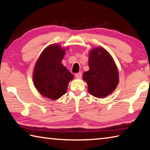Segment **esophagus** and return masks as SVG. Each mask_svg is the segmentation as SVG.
<instances>
[{
    "label": "esophagus",
    "instance_id": "1",
    "mask_svg": "<svg viewBox=\"0 0 150 150\" xmlns=\"http://www.w3.org/2000/svg\"><path fill=\"white\" fill-rule=\"evenodd\" d=\"M75 76L76 78H78V79H80L81 78H82V72H78V73H76L75 74Z\"/></svg>",
    "mask_w": 150,
    "mask_h": 150
}]
</instances>
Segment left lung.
Listing matches in <instances>:
<instances>
[{
    "label": "left lung",
    "instance_id": "obj_1",
    "mask_svg": "<svg viewBox=\"0 0 150 150\" xmlns=\"http://www.w3.org/2000/svg\"><path fill=\"white\" fill-rule=\"evenodd\" d=\"M88 63L90 70L83 73V80L88 83L89 93L99 98L109 95L119 83V73L111 56L98 47L90 52Z\"/></svg>",
    "mask_w": 150,
    "mask_h": 150
}]
</instances>
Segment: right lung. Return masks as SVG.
Returning <instances> with one entry per match:
<instances>
[{
    "label": "right lung",
    "instance_id": "add662e5",
    "mask_svg": "<svg viewBox=\"0 0 150 150\" xmlns=\"http://www.w3.org/2000/svg\"><path fill=\"white\" fill-rule=\"evenodd\" d=\"M65 49L51 45L44 50L37 61L33 71V82L42 96L52 100L67 92L68 82L74 75L61 64Z\"/></svg>",
    "mask_w": 150,
    "mask_h": 150
}]
</instances>
